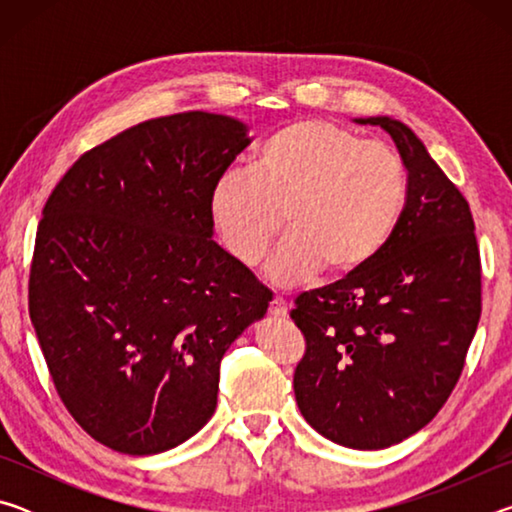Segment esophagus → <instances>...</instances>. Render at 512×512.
Listing matches in <instances>:
<instances>
[{
    "label": "esophagus",
    "instance_id": "obj_1",
    "mask_svg": "<svg viewBox=\"0 0 512 512\" xmlns=\"http://www.w3.org/2000/svg\"><path fill=\"white\" fill-rule=\"evenodd\" d=\"M268 314L273 318H287L289 316V305L282 298H273L271 307H268Z\"/></svg>",
    "mask_w": 512,
    "mask_h": 512
}]
</instances>
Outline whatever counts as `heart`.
<instances>
[{
    "label": "heart",
    "instance_id": "1",
    "mask_svg": "<svg viewBox=\"0 0 512 512\" xmlns=\"http://www.w3.org/2000/svg\"><path fill=\"white\" fill-rule=\"evenodd\" d=\"M409 176L388 144L366 142L334 121L282 126L259 146L248 173L214 185L210 219L228 253L266 266L275 287H300L323 271L350 277L384 253L404 219Z\"/></svg>",
    "mask_w": 512,
    "mask_h": 512
}]
</instances>
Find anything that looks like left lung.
<instances>
[{"label": "left lung", "instance_id": "1", "mask_svg": "<svg viewBox=\"0 0 512 512\" xmlns=\"http://www.w3.org/2000/svg\"><path fill=\"white\" fill-rule=\"evenodd\" d=\"M393 137L409 203L391 244L363 271L300 293L307 350L293 375L305 420L352 449H384L443 409L481 318V259L470 205L409 126L354 119Z\"/></svg>", "mask_w": 512, "mask_h": 512}]
</instances>
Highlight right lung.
<instances>
[{"instance_id": "obj_1", "label": "right lung", "mask_w": 512, "mask_h": 512, "mask_svg": "<svg viewBox=\"0 0 512 512\" xmlns=\"http://www.w3.org/2000/svg\"><path fill=\"white\" fill-rule=\"evenodd\" d=\"M248 142L212 112L142 121L81 155L42 210L31 323L67 411L115 452L201 431L225 350L273 298L212 239V189Z\"/></svg>"}]
</instances>
